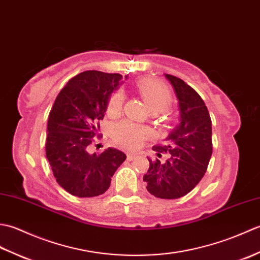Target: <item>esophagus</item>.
I'll use <instances>...</instances> for the list:
<instances>
[{
    "label": "esophagus",
    "mask_w": 260,
    "mask_h": 260,
    "mask_svg": "<svg viewBox=\"0 0 260 260\" xmlns=\"http://www.w3.org/2000/svg\"><path fill=\"white\" fill-rule=\"evenodd\" d=\"M136 154H133V153H127V159H128V161H133V159H135L136 158Z\"/></svg>",
    "instance_id": "obj_1"
}]
</instances>
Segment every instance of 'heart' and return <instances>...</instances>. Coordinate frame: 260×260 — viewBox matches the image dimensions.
I'll return each instance as SVG.
<instances>
[{"label": "heart", "mask_w": 260, "mask_h": 260, "mask_svg": "<svg viewBox=\"0 0 260 260\" xmlns=\"http://www.w3.org/2000/svg\"><path fill=\"white\" fill-rule=\"evenodd\" d=\"M136 89L151 113H162L168 109L172 103V97L169 89L161 82L144 79L137 82ZM124 102V92L116 90L108 99L107 113L112 116L119 114L123 109ZM148 135H150V131L146 127L136 125L129 120L118 121L112 127L113 140L127 150H134L139 147Z\"/></svg>", "instance_id": "obj_1"}]
</instances>
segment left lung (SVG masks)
<instances>
[{
  "instance_id": "1",
  "label": "left lung",
  "mask_w": 260,
  "mask_h": 260,
  "mask_svg": "<svg viewBox=\"0 0 260 260\" xmlns=\"http://www.w3.org/2000/svg\"><path fill=\"white\" fill-rule=\"evenodd\" d=\"M179 101L180 120L162 145L153 146L158 157L170 154L165 162L148 158L150 168L143 176L146 189L159 199H179L201 181L212 154V127L209 110L200 95L185 82L165 75Z\"/></svg>"
}]
</instances>
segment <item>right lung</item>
<instances>
[{
    "label": "right lung",
    "instance_id": "1",
    "mask_svg": "<svg viewBox=\"0 0 260 260\" xmlns=\"http://www.w3.org/2000/svg\"><path fill=\"white\" fill-rule=\"evenodd\" d=\"M121 75L87 70L75 76L59 92L48 118L46 155L58 184L79 198L101 196L126 155L109 147L101 154L88 147L101 137L99 121Z\"/></svg>",
    "mask_w": 260,
    "mask_h": 260
}]
</instances>
